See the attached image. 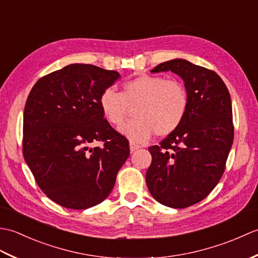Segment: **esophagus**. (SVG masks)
<instances>
[{
  "mask_svg": "<svg viewBox=\"0 0 258 258\" xmlns=\"http://www.w3.org/2000/svg\"><path fill=\"white\" fill-rule=\"evenodd\" d=\"M140 149L139 145H136L134 143H130V150H131V153H133L135 151H138Z\"/></svg>",
  "mask_w": 258,
  "mask_h": 258,
  "instance_id": "1",
  "label": "esophagus"
}]
</instances>
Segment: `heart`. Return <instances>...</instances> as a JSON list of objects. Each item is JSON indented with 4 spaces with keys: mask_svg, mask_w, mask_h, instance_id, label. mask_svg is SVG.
<instances>
[{
    "mask_svg": "<svg viewBox=\"0 0 258 258\" xmlns=\"http://www.w3.org/2000/svg\"><path fill=\"white\" fill-rule=\"evenodd\" d=\"M98 104L103 117L113 126H119L134 108V119L118 128L133 143H145L154 133L166 136L174 133L188 112L189 96L183 83L163 76L143 74L122 85L116 92L103 90Z\"/></svg>",
    "mask_w": 258,
    "mask_h": 258,
    "instance_id": "1",
    "label": "heart"
}]
</instances>
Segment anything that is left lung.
Wrapping results in <instances>:
<instances>
[{"instance_id": "1", "label": "left lung", "mask_w": 258, "mask_h": 258, "mask_svg": "<svg viewBox=\"0 0 258 258\" xmlns=\"http://www.w3.org/2000/svg\"><path fill=\"white\" fill-rule=\"evenodd\" d=\"M166 71L183 79L189 106L179 127L149 149L146 184L158 203L185 208L204 200L225 171L234 140L232 102L225 83L212 70L175 58L151 72Z\"/></svg>"}]
</instances>
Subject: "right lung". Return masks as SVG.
<instances>
[{"label":"right lung","mask_w":258,"mask_h":258,"mask_svg":"<svg viewBox=\"0 0 258 258\" xmlns=\"http://www.w3.org/2000/svg\"><path fill=\"white\" fill-rule=\"evenodd\" d=\"M116 71L71 64L38 80L25 103L23 156L48 199L72 210L100 204L130 155L128 141L103 117L98 98ZM102 141L100 148H90Z\"/></svg>","instance_id":"add662e5"}]
</instances>
